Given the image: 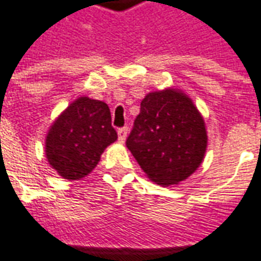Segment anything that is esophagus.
I'll use <instances>...</instances> for the list:
<instances>
[{
  "instance_id": "34e87169",
  "label": "esophagus",
  "mask_w": 261,
  "mask_h": 261,
  "mask_svg": "<svg viewBox=\"0 0 261 261\" xmlns=\"http://www.w3.org/2000/svg\"><path fill=\"white\" fill-rule=\"evenodd\" d=\"M127 134H128V128H127V127L119 128V130H117V136H119V142H125Z\"/></svg>"
}]
</instances>
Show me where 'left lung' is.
I'll list each match as a JSON object with an SVG mask.
<instances>
[{"mask_svg": "<svg viewBox=\"0 0 261 261\" xmlns=\"http://www.w3.org/2000/svg\"><path fill=\"white\" fill-rule=\"evenodd\" d=\"M207 140L204 119L192 99L168 88L142 99L125 145L151 180L170 186L196 172Z\"/></svg>", "mask_w": 261, "mask_h": 261, "instance_id": "obj_1", "label": "left lung"}]
</instances>
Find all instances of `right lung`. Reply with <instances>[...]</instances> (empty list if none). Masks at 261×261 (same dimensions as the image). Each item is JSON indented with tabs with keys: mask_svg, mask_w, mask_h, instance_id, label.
<instances>
[{
	"mask_svg": "<svg viewBox=\"0 0 261 261\" xmlns=\"http://www.w3.org/2000/svg\"><path fill=\"white\" fill-rule=\"evenodd\" d=\"M116 140L108 105L81 96L50 125L44 151L63 179L80 180L96 168L103 151Z\"/></svg>",
	"mask_w": 261,
	"mask_h": 261,
	"instance_id": "add662e5",
	"label": "right lung"
}]
</instances>
